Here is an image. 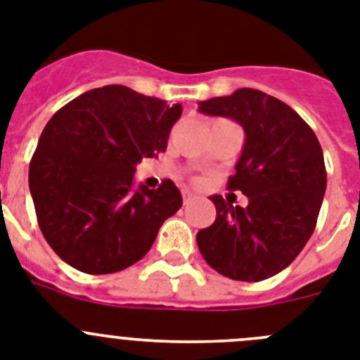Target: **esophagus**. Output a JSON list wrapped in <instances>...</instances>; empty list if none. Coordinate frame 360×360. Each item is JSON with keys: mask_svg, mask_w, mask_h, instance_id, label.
Returning <instances> with one entry per match:
<instances>
[{"mask_svg": "<svg viewBox=\"0 0 360 360\" xmlns=\"http://www.w3.org/2000/svg\"><path fill=\"white\" fill-rule=\"evenodd\" d=\"M182 198H184V205H189V203L195 200V196H193V193H189V191H184Z\"/></svg>", "mask_w": 360, "mask_h": 360, "instance_id": "1", "label": "esophagus"}]
</instances>
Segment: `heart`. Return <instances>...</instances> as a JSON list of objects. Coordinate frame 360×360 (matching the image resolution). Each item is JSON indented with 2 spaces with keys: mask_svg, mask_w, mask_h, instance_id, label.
<instances>
[{
  "mask_svg": "<svg viewBox=\"0 0 360 360\" xmlns=\"http://www.w3.org/2000/svg\"><path fill=\"white\" fill-rule=\"evenodd\" d=\"M198 182H200V180H198Z\"/></svg>",
  "mask_w": 360,
  "mask_h": 360,
  "instance_id": "1",
  "label": "heart"
}]
</instances>
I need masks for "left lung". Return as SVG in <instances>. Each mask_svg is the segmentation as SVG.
<instances>
[{
  "label": "left lung",
  "instance_id": "obj_1",
  "mask_svg": "<svg viewBox=\"0 0 360 360\" xmlns=\"http://www.w3.org/2000/svg\"><path fill=\"white\" fill-rule=\"evenodd\" d=\"M205 115L229 117L245 129V146L229 178L249 205L211 196L214 224L196 234L203 259L225 278L263 281L294 262L316 229L326 167L316 133L279 98L252 88L200 103Z\"/></svg>",
  "mask_w": 360,
  "mask_h": 360
}]
</instances>
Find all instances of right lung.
<instances>
[{
	"label": "right lung",
	"mask_w": 360,
	"mask_h": 360,
	"mask_svg": "<svg viewBox=\"0 0 360 360\" xmlns=\"http://www.w3.org/2000/svg\"><path fill=\"white\" fill-rule=\"evenodd\" d=\"M182 106L110 84L53 113L30 160L37 224L53 252L86 274H113L148 254L182 207L171 180L133 187L136 164L165 151Z\"/></svg>",
	"instance_id": "obj_1"
}]
</instances>
